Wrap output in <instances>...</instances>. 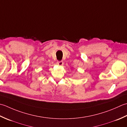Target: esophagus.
Segmentation results:
<instances>
[{
    "mask_svg": "<svg viewBox=\"0 0 127 127\" xmlns=\"http://www.w3.org/2000/svg\"><path fill=\"white\" fill-rule=\"evenodd\" d=\"M57 64H58V65H59V66H61L64 65V63L63 61H58V63H57Z\"/></svg>",
    "mask_w": 127,
    "mask_h": 127,
    "instance_id": "34e87169",
    "label": "esophagus"
}]
</instances>
